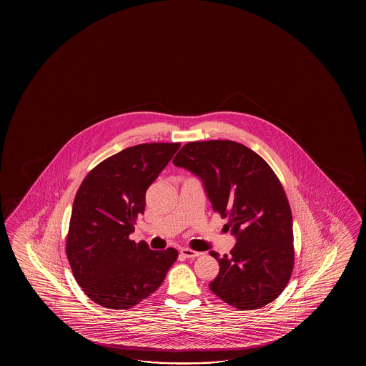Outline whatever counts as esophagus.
Wrapping results in <instances>:
<instances>
[{
	"label": "esophagus",
	"instance_id": "34e87169",
	"mask_svg": "<svg viewBox=\"0 0 366 366\" xmlns=\"http://www.w3.org/2000/svg\"><path fill=\"white\" fill-rule=\"evenodd\" d=\"M180 254L183 255V257H187V259H194V257H199L200 255V252H197V251H194V249H180Z\"/></svg>",
	"mask_w": 366,
	"mask_h": 366
}]
</instances>
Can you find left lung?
<instances>
[{"label":"left lung","instance_id":"left-lung-1","mask_svg":"<svg viewBox=\"0 0 366 366\" xmlns=\"http://www.w3.org/2000/svg\"><path fill=\"white\" fill-rule=\"evenodd\" d=\"M172 164L202 178L213 210L237 237L230 255L209 252L219 264L210 290L239 310L274 301L290 280L295 246L288 197L271 166L230 140L188 142Z\"/></svg>","mask_w":366,"mask_h":366}]
</instances>
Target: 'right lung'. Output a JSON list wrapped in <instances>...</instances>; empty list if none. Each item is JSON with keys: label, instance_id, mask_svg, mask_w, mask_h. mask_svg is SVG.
Segmentation results:
<instances>
[{"label": "right lung", "instance_id": "add662e5", "mask_svg": "<svg viewBox=\"0 0 366 366\" xmlns=\"http://www.w3.org/2000/svg\"><path fill=\"white\" fill-rule=\"evenodd\" d=\"M180 148L152 142L106 158L85 177L73 202L66 257L78 285L95 304L127 310L161 287L178 251H153L129 239L145 194Z\"/></svg>", "mask_w": 366, "mask_h": 366}]
</instances>
